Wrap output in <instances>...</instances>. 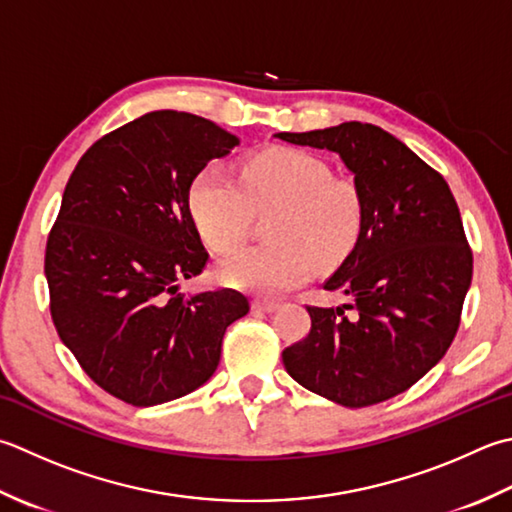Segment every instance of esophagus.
<instances>
[{"mask_svg": "<svg viewBox=\"0 0 512 512\" xmlns=\"http://www.w3.org/2000/svg\"><path fill=\"white\" fill-rule=\"evenodd\" d=\"M279 304L273 302V299H262V297H255L253 299V310H262V313H273L277 310Z\"/></svg>", "mask_w": 512, "mask_h": 512, "instance_id": "34e87169", "label": "esophagus"}]
</instances>
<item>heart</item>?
I'll return each mask as SVG.
<instances>
[{
	"label": "heart",
	"mask_w": 512,
	"mask_h": 512,
	"mask_svg": "<svg viewBox=\"0 0 512 512\" xmlns=\"http://www.w3.org/2000/svg\"><path fill=\"white\" fill-rule=\"evenodd\" d=\"M279 206L268 222L273 242L248 246L217 266L224 284L257 295H279L304 284L315 264L346 259L364 230V195L324 159L277 148L250 157L239 179L210 164L190 186V210L204 242L226 253L248 235L253 213Z\"/></svg>",
	"instance_id": "b5f03b06"
}]
</instances>
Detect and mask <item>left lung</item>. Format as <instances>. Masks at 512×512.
I'll list each match as a JSON object with an SVG mask.
<instances>
[{
	"label": "left lung",
	"instance_id": "left-lung-1",
	"mask_svg": "<svg viewBox=\"0 0 512 512\" xmlns=\"http://www.w3.org/2000/svg\"><path fill=\"white\" fill-rule=\"evenodd\" d=\"M275 137L333 150L364 195L362 237L324 284L350 304L306 306L310 330L284 348V366L297 384L346 408L386 402L446 355L462 322L473 250L455 197L435 168L379 126Z\"/></svg>",
	"mask_w": 512,
	"mask_h": 512
}]
</instances>
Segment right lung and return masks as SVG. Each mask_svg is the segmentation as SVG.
Wrapping results in <instances>:
<instances>
[{
    "instance_id": "add662e5",
    "label": "right lung",
    "mask_w": 512,
    "mask_h": 512,
    "mask_svg": "<svg viewBox=\"0 0 512 512\" xmlns=\"http://www.w3.org/2000/svg\"><path fill=\"white\" fill-rule=\"evenodd\" d=\"M237 144L204 117L155 110L97 139L68 177L44 257L50 317L84 373L130 406L208 382L250 310L233 288L177 286L208 264L190 184Z\"/></svg>"
}]
</instances>
